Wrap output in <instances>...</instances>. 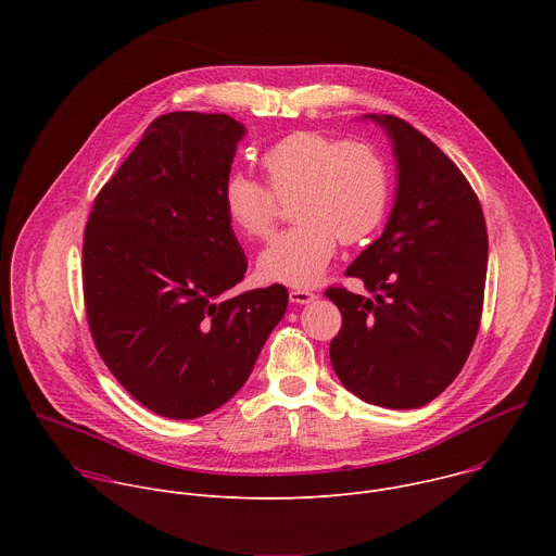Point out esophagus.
Masks as SVG:
<instances>
[{
  "instance_id": "34e87169",
  "label": "esophagus",
  "mask_w": 556,
  "mask_h": 556,
  "mask_svg": "<svg viewBox=\"0 0 556 556\" xmlns=\"http://www.w3.org/2000/svg\"><path fill=\"white\" fill-rule=\"evenodd\" d=\"M290 303H294V305H305V303H312L314 299H316V294L314 292H309V290H303V288H296V290H290Z\"/></svg>"
}]
</instances>
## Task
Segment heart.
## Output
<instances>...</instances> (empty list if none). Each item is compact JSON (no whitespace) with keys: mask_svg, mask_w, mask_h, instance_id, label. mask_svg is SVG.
<instances>
[{"mask_svg":"<svg viewBox=\"0 0 556 556\" xmlns=\"http://www.w3.org/2000/svg\"><path fill=\"white\" fill-rule=\"evenodd\" d=\"M260 167L266 188L247 176L226 180L222 202L228 222L249 240L273 230L279 203L296 222L273 237L257 257V275L270 283L312 286L332 262L339 240L358 244L378 230L389 206V167L367 140H337L294 131L270 144Z\"/></svg>","mask_w":556,"mask_h":556,"instance_id":"b5f03b06","label":"heart"}]
</instances>
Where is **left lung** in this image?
I'll return each instance as SVG.
<instances>
[{"mask_svg": "<svg viewBox=\"0 0 556 556\" xmlns=\"http://www.w3.org/2000/svg\"><path fill=\"white\" fill-rule=\"evenodd\" d=\"M387 134L395 195L382 235L345 270L371 296L330 288L343 314L330 361L343 387L387 409H416L455 380L482 319L489 235L478 195L409 123L365 114Z\"/></svg>", "mask_w": 556, "mask_h": 556, "instance_id": "left-lung-1", "label": "left lung"}]
</instances>
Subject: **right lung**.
<instances>
[{"instance_id":"1","label":"right lung","mask_w":556,"mask_h":556,"mask_svg":"<svg viewBox=\"0 0 556 556\" xmlns=\"http://www.w3.org/2000/svg\"><path fill=\"white\" fill-rule=\"evenodd\" d=\"M244 136L226 114L155 118L86 226L84 294L97 350L140 405L172 420L228 403L288 307L279 283L228 294L249 266L222 202Z\"/></svg>"}]
</instances>
